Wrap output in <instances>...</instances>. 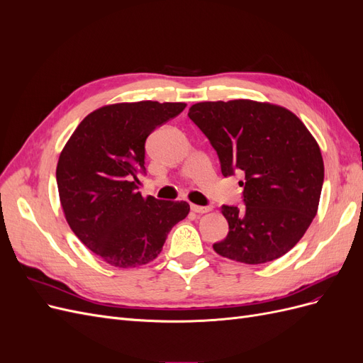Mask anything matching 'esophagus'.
Listing matches in <instances>:
<instances>
[{"mask_svg":"<svg viewBox=\"0 0 363 363\" xmlns=\"http://www.w3.org/2000/svg\"><path fill=\"white\" fill-rule=\"evenodd\" d=\"M191 211L194 213H207L208 211H211V207H206V206H196V204H192L191 206Z\"/></svg>","mask_w":363,"mask_h":363,"instance_id":"34e87169","label":"esophagus"}]
</instances>
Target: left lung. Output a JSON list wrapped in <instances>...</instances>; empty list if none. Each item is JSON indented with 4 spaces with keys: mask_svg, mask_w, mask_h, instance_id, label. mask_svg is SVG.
<instances>
[{
    "mask_svg": "<svg viewBox=\"0 0 363 363\" xmlns=\"http://www.w3.org/2000/svg\"><path fill=\"white\" fill-rule=\"evenodd\" d=\"M188 116L224 177L244 175V207H221L228 233L213 250L248 265L286 255L309 228L323 189V156L309 130L286 108L250 100L196 103Z\"/></svg>",
    "mask_w": 363,
    "mask_h": 363,
    "instance_id": "8db88e82",
    "label": "left lung"
}]
</instances>
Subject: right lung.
<instances>
[{"mask_svg": "<svg viewBox=\"0 0 363 363\" xmlns=\"http://www.w3.org/2000/svg\"><path fill=\"white\" fill-rule=\"evenodd\" d=\"M184 103H121L87 115L59 157L56 179L75 236L118 268L155 260L171 228L189 213L186 201L144 199L145 140L183 112Z\"/></svg>", "mask_w": 363, "mask_h": 363, "instance_id": "right-lung-1", "label": "right lung"}]
</instances>
